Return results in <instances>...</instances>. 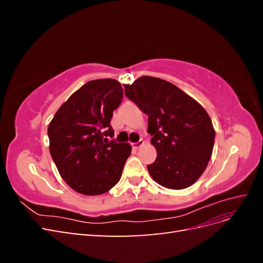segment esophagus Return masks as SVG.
Returning a JSON list of instances; mask_svg holds the SVG:
<instances>
[{
  "label": "esophagus",
  "instance_id": "1",
  "mask_svg": "<svg viewBox=\"0 0 263 263\" xmlns=\"http://www.w3.org/2000/svg\"><path fill=\"white\" fill-rule=\"evenodd\" d=\"M132 146L134 149H139L140 147L144 146V140H139L138 142H134V144H132Z\"/></svg>",
  "mask_w": 263,
  "mask_h": 263
}]
</instances>
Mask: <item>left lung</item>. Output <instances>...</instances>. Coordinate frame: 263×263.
<instances>
[{
  "mask_svg": "<svg viewBox=\"0 0 263 263\" xmlns=\"http://www.w3.org/2000/svg\"><path fill=\"white\" fill-rule=\"evenodd\" d=\"M125 95L148 115L150 142L157 159L147 165L158 184L171 190L191 186L212 157L215 129L204 107L162 79L144 76L125 84Z\"/></svg>",
  "mask_w": 263,
  "mask_h": 263,
  "instance_id": "1",
  "label": "left lung"
}]
</instances>
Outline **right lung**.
<instances>
[{
	"mask_svg": "<svg viewBox=\"0 0 263 263\" xmlns=\"http://www.w3.org/2000/svg\"><path fill=\"white\" fill-rule=\"evenodd\" d=\"M123 87L114 79L86 82L59 107L48 126L49 151L61 178L77 193H106L122 177L128 142L108 140Z\"/></svg>",
	"mask_w": 263,
	"mask_h": 263,
	"instance_id": "add662e5",
	"label": "right lung"
}]
</instances>
